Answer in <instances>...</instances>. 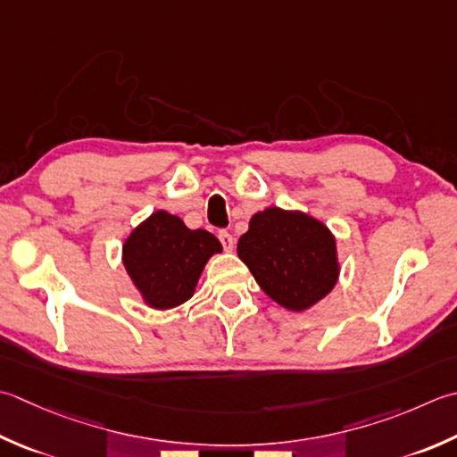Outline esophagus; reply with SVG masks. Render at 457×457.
Instances as JSON below:
<instances>
[{
    "instance_id": "34e87169",
    "label": "esophagus",
    "mask_w": 457,
    "mask_h": 457,
    "mask_svg": "<svg viewBox=\"0 0 457 457\" xmlns=\"http://www.w3.org/2000/svg\"><path fill=\"white\" fill-rule=\"evenodd\" d=\"M218 237H220V241H221V245H223V249H228V252H231V249H234V236L229 234V231H226V229H221L220 234H218Z\"/></svg>"
}]
</instances>
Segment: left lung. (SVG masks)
<instances>
[{"label":"left lung","mask_w":457,"mask_h":457,"mask_svg":"<svg viewBox=\"0 0 457 457\" xmlns=\"http://www.w3.org/2000/svg\"><path fill=\"white\" fill-rule=\"evenodd\" d=\"M237 253L270 297L289 311H305L335 287V237L301 212L267 208L249 221Z\"/></svg>","instance_id":"left-lung-1"}]
</instances>
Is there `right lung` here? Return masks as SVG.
Here are the masks:
<instances>
[{"instance_id":"right-lung-1","label":"right lung","mask_w":457,"mask_h":457,"mask_svg":"<svg viewBox=\"0 0 457 457\" xmlns=\"http://www.w3.org/2000/svg\"><path fill=\"white\" fill-rule=\"evenodd\" d=\"M218 252L221 244L210 231L186 228L160 210L132 231L122 259L148 305L170 309L192 297L205 262Z\"/></svg>"}]
</instances>
